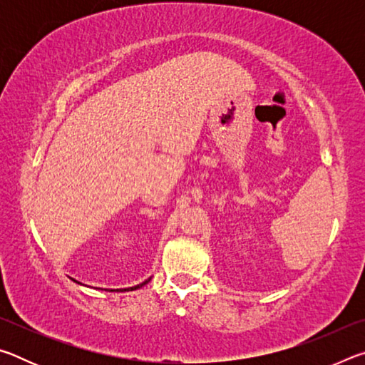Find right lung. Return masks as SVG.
Listing matches in <instances>:
<instances>
[{"label":"right lung","mask_w":365,"mask_h":365,"mask_svg":"<svg viewBox=\"0 0 365 365\" xmlns=\"http://www.w3.org/2000/svg\"><path fill=\"white\" fill-rule=\"evenodd\" d=\"M72 280H73V279H72ZM150 280H151V277H150V279H148V280H145L143 283H140V285H135V287H130V288H120V289H109V292H128V289H130V292H132V289H138V288H141L143 285H146V283L150 282ZM73 282L80 283V282H77V280H73ZM80 285H82V283H80Z\"/></svg>","instance_id":"add662e5"}]
</instances>
